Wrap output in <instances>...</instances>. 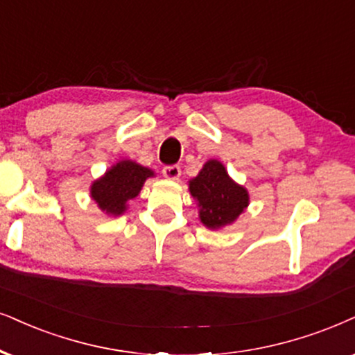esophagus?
Returning a JSON list of instances; mask_svg holds the SVG:
<instances>
[{"label":"esophagus","mask_w":355,"mask_h":355,"mask_svg":"<svg viewBox=\"0 0 355 355\" xmlns=\"http://www.w3.org/2000/svg\"><path fill=\"white\" fill-rule=\"evenodd\" d=\"M162 173L165 178H168V180H177V178L182 175V170L178 165H165L162 168Z\"/></svg>","instance_id":"esophagus-1"}]
</instances>
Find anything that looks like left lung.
Listing matches in <instances>:
<instances>
[{"label":"left lung","instance_id":"obj_1","mask_svg":"<svg viewBox=\"0 0 355 355\" xmlns=\"http://www.w3.org/2000/svg\"><path fill=\"white\" fill-rule=\"evenodd\" d=\"M190 191L200 201V218L211 230L226 226L239 216L249 205V195L236 185L218 160H209L196 178L190 182Z\"/></svg>","mask_w":355,"mask_h":355}]
</instances>
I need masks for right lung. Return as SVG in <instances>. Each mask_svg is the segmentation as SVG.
<instances>
[{
    "instance_id": "right-lung-1",
    "label": "right lung",
    "mask_w": 355,
    "mask_h": 355,
    "mask_svg": "<svg viewBox=\"0 0 355 355\" xmlns=\"http://www.w3.org/2000/svg\"><path fill=\"white\" fill-rule=\"evenodd\" d=\"M152 175V170L131 160H123L93 183L92 196L103 211L118 216L125 209V201L136 198L146 178Z\"/></svg>"
}]
</instances>
